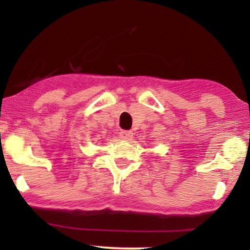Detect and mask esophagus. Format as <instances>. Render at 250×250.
I'll return each instance as SVG.
<instances>
[{
  "label": "esophagus",
  "mask_w": 250,
  "mask_h": 250,
  "mask_svg": "<svg viewBox=\"0 0 250 250\" xmlns=\"http://www.w3.org/2000/svg\"><path fill=\"white\" fill-rule=\"evenodd\" d=\"M119 137H120V139H123V140H130L133 137V134H132V132H131V131L123 130V131H120Z\"/></svg>",
  "instance_id": "34e87169"
}]
</instances>
